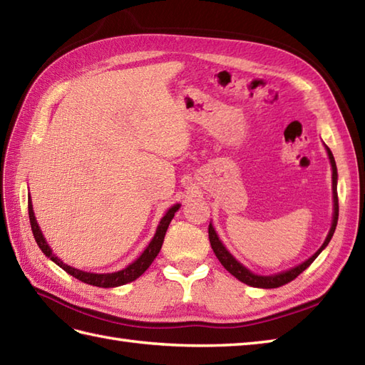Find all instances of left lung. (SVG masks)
I'll return each instance as SVG.
<instances>
[{"label": "left lung", "mask_w": 365, "mask_h": 365, "mask_svg": "<svg viewBox=\"0 0 365 365\" xmlns=\"http://www.w3.org/2000/svg\"><path fill=\"white\" fill-rule=\"evenodd\" d=\"M327 152H328V157H329V161H331V168H332V200H334V213H332L331 229L328 232L327 240H324V243L322 245L320 250L312 255V257H309L306 262H302L301 265L294 267V268H290V269H287V271H282V273L271 274V276L254 274L252 271H250L246 267H243L242 263H240L234 257V255H232L226 250V246L221 243V240L218 238V235H216V232H215L212 224H210V226H208V238H210V245H212V250H213L215 255L221 262V265L226 268L232 276H235L238 281H242L246 285L257 287V289H277V287L289 284V282L293 281L294 277H298L302 273V271H304L317 257H319V254L324 250V247L328 246L332 235H334V230H336V226H337V220H339V197H337V166H336V160H334V157H332V152L329 150V147H327Z\"/></svg>", "instance_id": "left-lung-1"}]
</instances>
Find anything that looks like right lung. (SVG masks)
Segmentation results:
<instances>
[{
    "label": "right lung",
    "mask_w": 365,
    "mask_h": 365,
    "mask_svg": "<svg viewBox=\"0 0 365 365\" xmlns=\"http://www.w3.org/2000/svg\"><path fill=\"white\" fill-rule=\"evenodd\" d=\"M180 208V204H175L169 208L166 212V215L163 216L157 232H155L153 238L150 240L149 246L145 247L144 252L139 255V257L133 262L130 263L128 267H125L120 271H115V273H103V274H98V273H88V271H81V269H76L71 265H67L61 259L56 257V254H53L51 247L46 243V240L42 235V230L38 227V224L36 221V216H34V210H33V204H31V197H28V213H29V222H31V229H33V235L36 238V243L41 247L42 252L48 257L50 260H53L56 263L58 267L63 268L66 273H68L71 276L76 277L78 281L84 282V284H89V285H96V287H103V289H110V287H119L123 284H128L131 281H135L139 276H141L144 271L152 265V262L157 257L163 242H165V235H166V230L169 227V222L173 221L175 212Z\"/></svg>",
    "instance_id": "1"
}]
</instances>
